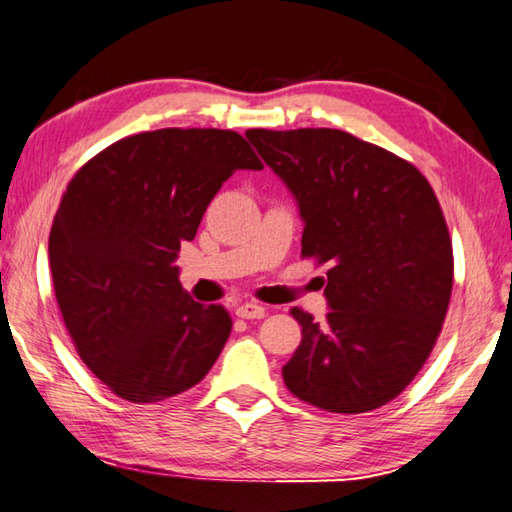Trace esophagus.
I'll return each mask as SVG.
<instances>
[{
    "label": "esophagus",
    "instance_id": "1",
    "mask_svg": "<svg viewBox=\"0 0 512 512\" xmlns=\"http://www.w3.org/2000/svg\"><path fill=\"white\" fill-rule=\"evenodd\" d=\"M264 315H266L264 306L255 304V302H246L237 309V318H241V320H262Z\"/></svg>",
    "mask_w": 512,
    "mask_h": 512
}]
</instances>
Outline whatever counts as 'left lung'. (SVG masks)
Listing matches in <instances>:
<instances>
[{
	"instance_id": "obj_1",
	"label": "left lung",
	"mask_w": 512,
	"mask_h": 512,
	"mask_svg": "<svg viewBox=\"0 0 512 512\" xmlns=\"http://www.w3.org/2000/svg\"><path fill=\"white\" fill-rule=\"evenodd\" d=\"M293 194L302 255L327 264L322 324L291 311L302 342L286 387L320 410L360 414L396 398L430 356L452 293V241L412 163L340 129H248Z\"/></svg>"
}]
</instances>
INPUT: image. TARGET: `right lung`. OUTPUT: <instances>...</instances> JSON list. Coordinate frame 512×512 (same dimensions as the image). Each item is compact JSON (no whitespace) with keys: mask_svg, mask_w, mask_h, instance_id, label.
Masks as SVG:
<instances>
[{"mask_svg":"<svg viewBox=\"0 0 512 512\" xmlns=\"http://www.w3.org/2000/svg\"><path fill=\"white\" fill-rule=\"evenodd\" d=\"M262 167L237 132L170 127L109 145L71 179L49 235L55 300L120 398L163 401L215 365L232 320L194 302L174 262L228 176Z\"/></svg>","mask_w":512,"mask_h":512,"instance_id":"right-lung-1","label":"right lung"}]
</instances>
